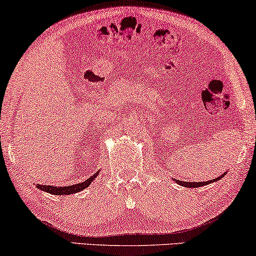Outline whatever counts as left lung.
Returning <instances> with one entry per match:
<instances>
[{
    "label": "left lung",
    "mask_w": 256,
    "mask_h": 256,
    "mask_svg": "<svg viewBox=\"0 0 256 256\" xmlns=\"http://www.w3.org/2000/svg\"><path fill=\"white\" fill-rule=\"evenodd\" d=\"M225 174H226V172L222 174V176L216 177V178H214V180H208V182H183V180H174V182H176L177 184H180V186H185V188H200V186H204V185H208L210 183H214V182H216V180H220L224 176H225Z\"/></svg>",
    "instance_id": "1"
}]
</instances>
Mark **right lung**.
<instances>
[{
  "label": "right lung",
  "mask_w": 256,
  "mask_h": 256,
  "mask_svg": "<svg viewBox=\"0 0 256 256\" xmlns=\"http://www.w3.org/2000/svg\"><path fill=\"white\" fill-rule=\"evenodd\" d=\"M100 170H98L93 176H90V178H87L86 180L82 182V183L74 184V185H66V186H54V185H42V184H37L36 188H40V190L48 192V194H56V196H68V194H76V192H80L82 190H85L90 185V183L96 180L98 174H99Z\"/></svg>",
  "instance_id": "1"
}]
</instances>
